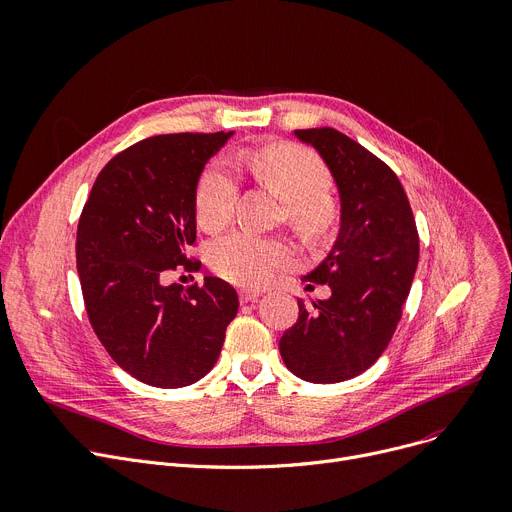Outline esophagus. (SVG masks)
I'll return each instance as SVG.
<instances>
[{
  "label": "esophagus",
  "instance_id": "esophagus-1",
  "mask_svg": "<svg viewBox=\"0 0 512 512\" xmlns=\"http://www.w3.org/2000/svg\"><path fill=\"white\" fill-rule=\"evenodd\" d=\"M259 298V292L255 290H243L241 292V302H251V300H257Z\"/></svg>",
  "mask_w": 512,
  "mask_h": 512
}]
</instances>
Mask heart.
<instances>
[{"instance_id":"heart-1","label":"heart","mask_w":512,"mask_h":512,"mask_svg":"<svg viewBox=\"0 0 512 512\" xmlns=\"http://www.w3.org/2000/svg\"><path fill=\"white\" fill-rule=\"evenodd\" d=\"M249 168L259 183L276 193L286 206L290 224L309 238H321L339 220V203L327 191L331 173L313 150L274 142L249 154ZM236 197V175L224 158L212 160L195 187V220L216 232L230 216ZM292 261V249L282 238L253 232H232L210 247V265L216 274L236 286H261L274 271Z\"/></svg>"}]
</instances>
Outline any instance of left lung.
<instances>
[{"label":"left lung","instance_id":"obj_1","mask_svg":"<svg viewBox=\"0 0 512 512\" xmlns=\"http://www.w3.org/2000/svg\"><path fill=\"white\" fill-rule=\"evenodd\" d=\"M294 133L331 170L342 197V230L329 255L302 278L331 286V296L311 309L298 300V319L284 331L280 354L304 381L342 383L387 350L412 288L420 238L389 164L333 127Z\"/></svg>","mask_w":512,"mask_h":512}]
</instances>
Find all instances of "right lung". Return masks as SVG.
Wrapping results in <instances>:
<instances>
[{
	"label": "right lung",
	"instance_id": "add662e5",
	"mask_svg": "<svg viewBox=\"0 0 512 512\" xmlns=\"http://www.w3.org/2000/svg\"><path fill=\"white\" fill-rule=\"evenodd\" d=\"M232 133L146 138L100 170L78 222L76 263L88 321L109 356L152 387H187L216 364L236 290L208 276L166 286L170 271L199 267L195 187Z\"/></svg>",
	"mask_w": 512,
	"mask_h": 512
}]
</instances>
